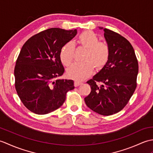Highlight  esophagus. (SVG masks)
I'll return each mask as SVG.
<instances>
[{
    "label": "esophagus",
    "instance_id": "obj_1",
    "mask_svg": "<svg viewBox=\"0 0 153 153\" xmlns=\"http://www.w3.org/2000/svg\"><path fill=\"white\" fill-rule=\"evenodd\" d=\"M82 83H83L82 82H79V81H75V82H74V86L75 87H78L79 85H82Z\"/></svg>",
    "mask_w": 153,
    "mask_h": 153
}]
</instances>
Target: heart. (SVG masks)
Masks as SVG:
<instances>
[{
  "mask_svg": "<svg viewBox=\"0 0 153 153\" xmlns=\"http://www.w3.org/2000/svg\"><path fill=\"white\" fill-rule=\"evenodd\" d=\"M81 46L87 48L82 62H74L68 68L67 75L70 78L83 80L92 74L94 66L100 70L108 62L110 48L105 42L99 41V38L91 31H86L79 35L77 40ZM75 46L72 42H68L62 47L60 57L65 66H69L74 56Z\"/></svg>",
  "mask_w": 153,
  "mask_h": 153,
  "instance_id": "heart-1",
  "label": "heart"
}]
</instances>
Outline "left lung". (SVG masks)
<instances>
[{
    "label": "left lung",
    "instance_id": "left-lung-1",
    "mask_svg": "<svg viewBox=\"0 0 153 153\" xmlns=\"http://www.w3.org/2000/svg\"><path fill=\"white\" fill-rule=\"evenodd\" d=\"M103 30L110 48L109 60L93 79L87 82L91 91L84 100L94 112L110 116L124 108L134 94L139 66L131 43L114 31L106 28ZM98 82L102 85L99 86Z\"/></svg>",
    "mask_w": 153,
    "mask_h": 153
}]
</instances>
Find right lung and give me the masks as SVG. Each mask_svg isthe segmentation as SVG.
<instances>
[{
	"label": "right lung",
	"instance_id": "right-lung-1",
	"mask_svg": "<svg viewBox=\"0 0 153 153\" xmlns=\"http://www.w3.org/2000/svg\"><path fill=\"white\" fill-rule=\"evenodd\" d=\"M77 30L51 28L30 37L23 45L14 68L15 87L24 105L37 114H46L63 105L74 81L59 79L64 72L61 48Z\"/></svg>",
	"mask_w": 153,
	"mask_h": 153
}]
</instances>
